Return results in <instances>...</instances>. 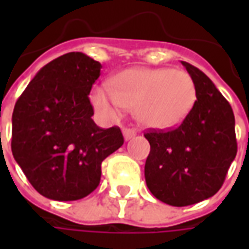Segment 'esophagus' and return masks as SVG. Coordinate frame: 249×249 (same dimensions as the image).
Masks as SVG:
<instances>
[{
	"mask_svg": "<svg viewBox=\"0 0 249 249\" xmlns=\"http://www.w3.org/2000/svg\"><path fill=\"white\" fill-rule=\"evenodd\" d=\"M123 135H124V140L128 141L130 140V139H133L136 136V132L133 129H129V128H125L124 130H123Z\"/></svg>",
	"mask_w": 249,
	"mask_h": 249,
	"instance_id": "1",
	"label": "esophagus"
}]
</instances>
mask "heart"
Returning <instances> with one entry per match:
<instances>
[{
    "mask_svg": "<svg viewBox=\"0 0 249 249\" xmlns=\"http://www.w3.org/2000/svg\"><path fill=\"white\" fill-rule=\"evenodd\" d=\"M92 104L100 117L114 120L121 109H132L137 123L148 129H171L183 123L196 103V87L187 71L169 68H130L98 85Z\"/></svg>",
    "mask_w": 249,
    "mask_h": 249,
    "instance_id": "heart-1",
    "label": "heart"
}]
</instances>
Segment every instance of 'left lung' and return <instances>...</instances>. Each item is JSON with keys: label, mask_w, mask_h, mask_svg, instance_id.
<instances>
[{"label": "left lung", "mask_w": 249, "mask_h": 249, "mask_svg": "<svg viewBox=\"0 0 249 249\" xmlns=\"http://www.w3.org/2000/svg\"><path fill=\"white\" fill-rule=\"evenodd\" d=\"M196 87V103L178 128L149 132L145 181L152 195L173 207L200 203L219 191L237 144L235 116L207 74L181 61Z\"/></svg>", "instance_id": "1"}]
</instances>
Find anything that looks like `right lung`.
I'll return each instance as SVG.
<instances>
[{"instance_id":"obj_1","label":"right lung","mask_w":249,"mask_h":249,"mask_svg":"<svg viewBox=\"0 0 249 249\" xmlns=\"http://www.w3.org/2000/svg\"><path fill=\"white\" fill-rule=\"evenodd\" d=\"M101 64L71 52L42 66L17 100L12 116V152L42 196L73 201L92 193L101 162L124 144L117 126L92 120L88 94Z\"/></svg>"}]
</instances>
